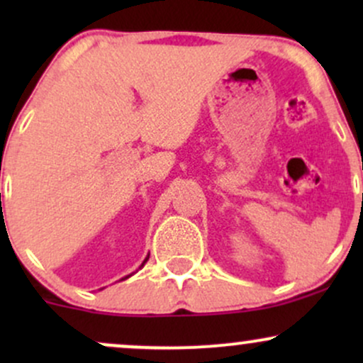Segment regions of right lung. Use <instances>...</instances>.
<instances>
[{"label":"right lung","mask_w":363,"mask_h":363,"mask_svg":"<svg viewBox=\"0 0 363 363\" xmlns=\"http://www.w3.org/2000/svg\"><path fill=\"white\" fill-rule=\"evenodd\" d=\"M147 259H148V257H147ZM147 259H145V261H143V262H147ZM126 278H128V277H126Z\"/></svg>","instance_id":"1"}]
</instances>
